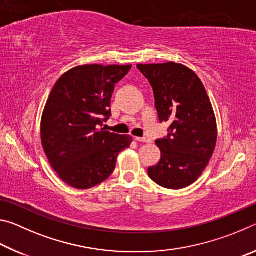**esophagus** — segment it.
Returning a JSON list of instances; mask_svg holds the SVG:
<instances>
[{
	"instance_id": "obj_1",
	"label": "esophagus",
	"mask_w": 256,
	"mask_h": 256,
	"mask_svg": "<svg viewBox=\"0 0 256 256\" xmlns=\"http://www.w3.org/2000/svg\"><path fill=\"white\" fill-rule=\"evenodd\" d=\"M136 140L138 142H144V144H150V142L152 141L149 136H144V138H138V136H136Z\"/></svg>"
}]
</instances>
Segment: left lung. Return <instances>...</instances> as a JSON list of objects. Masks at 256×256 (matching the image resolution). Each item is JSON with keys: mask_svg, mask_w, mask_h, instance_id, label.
<instances>
[{"mask_svg": "<svg viewBox=\"0 0 256 256\" xmlns=\"http://www.w3.org/2000/svg\"><path fill=\"white\" fill-rule=\"evenodd\" d=\"M152 86L160 122L170 123L168 136L156 141L162 158L148 168L162 188L180 190L193 184L214 151L216 123L209 96L198 76L183 64H138Z\"/></svg>", "mask_w": 256, "mask_h": 256, "instance_id": "obj_1", "label": "left lung"}]
</instances>
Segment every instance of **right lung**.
Masks as SVG:
<instances>
[{"instance_id": "right-lung-1", "label": "right lung", "mask_w": 256, "mask_h": 256, "mask_svg": "<svg viewBox=\"0 0 256 256\" xmlns=\"http://www.w3.org/2000/svg\"><path fill=\"white\" fill-rule=\"evenodd\" d=\"M132 66L88 64L60 78L42 112V144L60 178L78 190H88L107 180L116 158L132 136L105 131L110 118V98Z\"/></svg>"}]
</instances>
